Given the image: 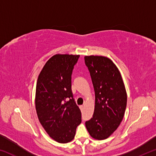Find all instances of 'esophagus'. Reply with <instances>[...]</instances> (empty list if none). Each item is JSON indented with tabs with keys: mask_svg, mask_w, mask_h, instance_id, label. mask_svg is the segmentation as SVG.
<instances>
[{
	"mask_svg": "<svg viewBox=\"0 0 156 156\" xmlns=\"http://www.w3.org/2000/svg\"><path fill=\"white\" fill-rule=\"evenodd\" d=\"M80 109L81 110H83V109H84V106H83V105H81V106H80Z\"/></svg>",
	"mask_w": 156,
	"mask_h": 156,
	"instance_id": "obj_1",
	"label": "esophagus"
}]
</instances>
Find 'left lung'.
<instances>
[{
    "instance_id": "8db88e82",
    "label": "left lung",
    "mask_w": 156,
    "mask_h": 156,
    "mask_svg": "<svg viewBox=\"0 0 156 156\" xmlns=\"http://www.w3.org/2000/svg\"><path fill=\"white\" fill-rule=\"evenodd\" d=\"M95 91L92 117L85 122L92 138L105 140L119 126L125 115L127 96L122 76L112 60L102 56H86Z\"/></svg>"
}]
</instances>
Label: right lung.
Returning a JSON list of instances; mask_svg holds the SVG:
<instances>
[{"label":"right lung","mask_w":156,"mask_h":156,"mask_svg":"<svg viewBox=\"0 0 156 156\" xmlns=\"http://www.w3.org/2000/svg\"><path fill=\"white\" fill-rule=\"evenodd\" d=\"M79 57L54 55L44 65L37 80V115L49 136L59 143L72 141L81 123V112L72 91V73Z\"/></svg>","instance_id":"1"}]
</instances>
